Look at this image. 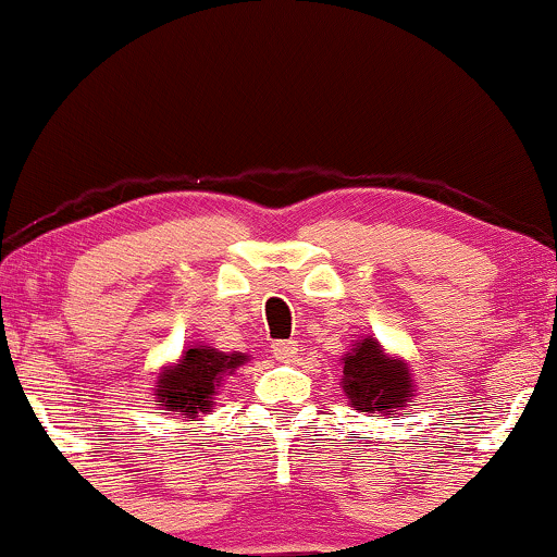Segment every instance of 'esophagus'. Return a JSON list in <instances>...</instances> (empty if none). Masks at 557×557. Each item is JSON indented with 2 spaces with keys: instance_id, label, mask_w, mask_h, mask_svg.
Listing matches in <instances>:
<instances>
[{
  "instance_id": "1",
  "label": "esophagus",
  "mask_w": 557,
  "mask_h": 557,
  "mask_svg": "<svg viewBox=\"0 0 557 557\" xmlns=\"http://www.w3.org/2000/svg\"><path fill=\"white\" fill-rule=\"evenodd\" d=\"M272 355L280 360V363H290V360L298 358V343L296 339H283V343H274Z\"/></svg>"
}]
</instances>
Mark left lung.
<instances>
[{
	"label": "left lung",
	"mask_w": 557,
	"mask_h": 557,
	"mask_svg": "<svg viewBox=\"0 0 557 557\" xmlns=\"http://www.w3.org/2000/svg\"><path fill=\"white\" fill-rule=\"evenodd\" d=\"M339 363H343L339 386L350 407L373 418L399 414L418 394L407 360L386 352L384 345L371 334L355 339L350 352H345Z\"/></svg>",
	"instance_id": "8db88e82"
}]
</instances>
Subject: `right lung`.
Returning <instances> with one entry per match:
<instances>
[{
  "label": "right lung",
  "instance_id": "right-lung-1",
  "mask_svg": "<svg viewBox=\"0 0 557 557\" xmlns=\"http://www.w3.org/2000/svg\"><path fill=\"white\" fill-rule=\"evenodd\" d=\"M249 358L246 352H223L205 343L186 345L176 363L160 368L152 401H160L169 414H186L189 420L210 414L218 405L220 384Z\"/></svg>",
  "mask_w": 557,
  "mask_h": 557
}]
</instances>
